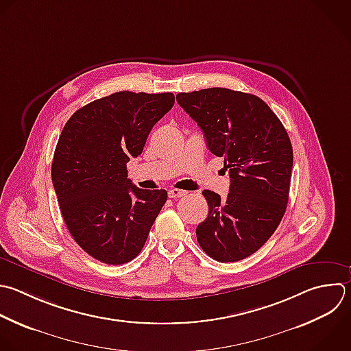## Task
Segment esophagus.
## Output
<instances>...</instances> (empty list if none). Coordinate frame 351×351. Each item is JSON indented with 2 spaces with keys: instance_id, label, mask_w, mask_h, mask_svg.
<instances>
[{
  "instance_id": "obj_1",
  "label": "esophagus",
  "mask_w": 351,
  "mask_h": 351,
  "mask_svg": "<svg viewBox=\"0 0 351 351\" xmlns=\"http://www.w3.org/2000/svg\"><path fill=\"white\" fill-rule=\"evenodd\" d=\"M186 195V191H181V189H177V188H171L169 191V197H182Z\"/></svg>"
}]
</instances>
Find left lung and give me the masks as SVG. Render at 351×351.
I'll return each mask as SVG.
<instances>
[{"instance_id":"8db88e82","label":"left lung","mask_w":351,"mask_h":351,"mask_svg":"<svg viewBox=\"0 0 351 351\" xmlns=\"http://www.w3.org/2000/svg\"><path fill=\"white\" fill-rule=\"evenodd\" d=\"M176 99L230 177L226 199L203 191L208 215L196 228L199 245L218 262L241 261L269 240L285 213L293 163L287 130L254 95L210 88Z\"/></svg>"}]
</instances>
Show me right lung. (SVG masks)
<instances>
[{
	"label": "right lung",
	"instance_id": "1",
	"mask_svg": "<svg viewBox=\"0 0 351 351\" xmlns=\"http://www.w3.org/2000/svg\"><path fill=\"white\" fill-rule=\"evenodd\" d=\"M173 106V93L117 92L80 108L63 128L52 162L60 211L77 244L103 263L134 259L167 200L165 189L134 186L126 163Z\"/></svg>",
	"mask_w": 351,
	"mask_h": 351
}]
</instances>
